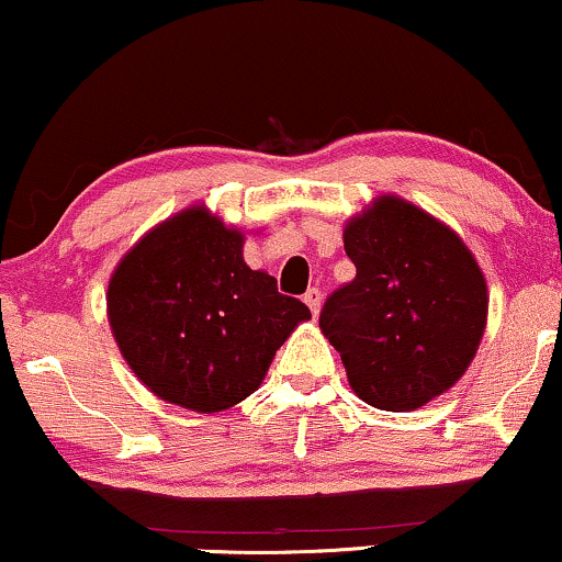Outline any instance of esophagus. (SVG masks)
Segmentation results:
<instances>
[{
  "instance_id": "obj_1",
  "label": "esophagus",
  "mask_w": 562,
  "mask_h": 562,
  "mask_svg": "<svg viewBox=\"0 0 562 562\" xmlns=\"http://www.w3.org/2000/svg\"><path fill=\"white\" fill-rule=\"evenodd\" d=\"M304 304L310 306V312L314 314V317H317L319 314V310H322V291L319 289H310L304 294Z\"/></svg>"
}]
</instances>
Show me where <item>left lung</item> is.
Here are the masks:
<instances>
[{"label":"left lung","instance_id":"obj_1","mask_svg":"<svg viewBox=\"0 0 562 562\" xmlns=\"http://www.w3.org/2000/svg\"><path fill=\"white\" fill-rule=\"evenodd\" d=\"M356 279L319 314L350 389L383 412L419 409L463 379L483 340L488 286L456 229L396 194L345 222Z\"/></svg>","mask_w":562,"mask_h":562}]
</instances>
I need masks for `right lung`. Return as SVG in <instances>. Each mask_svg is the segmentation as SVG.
Instances as JSON below:
<instances>
[{
	"label": "right lung",
	"instance_id": "right-lung-1",
	"mask_svg": "<svg viewBox=\"0 0 562 562\" xmlns=\"http://www.w3.org/2000/svg\"><path fill=\"white\" fill-rule=\"evenodd\" d=\"M245 233L206 204L148 229L114 266L106 319L114 342L150 394L214 414L263 383L276 350L312 319L299 299L243 258Z\"/></svg>",
	"mask_w": 562,
	"mask_h": 562
}]
</instances>
